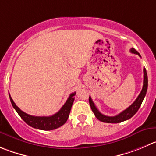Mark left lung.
Returning a JSON list of instances; mask_svg holds the SVG:
<instances>
[{
  "instance_id": "8db88e82",
  "label": "left lung",
  "mask_w": 156,
  "mask_h": 156,
  "mask_svg": "<svg viewBox=\"0 0 156 156\" xmlns=\"http://www.w3.org/2000/svg\"><path fill=\"white\" fill-rule=\"evenodd\" d=\"M130 52L133 53H135V54L139 55V57H141L140 54H139L134 48H132L131 50H130ZM143 87H142V91L139 93L137 99H136V100H135L134 103H133L131 106H129L126 109L123 110L122 112H120L119 114L115 115V116H108V115H103V114H102L101 112L98 110L97 108L96 107L94 103H93L91 97L90 96V97H89V102H90V107H91L92 109V111H93V113L95 114V116H96L99 121L103 122H107V123H119V122L126 121V120L132 118V117L137 112V111L139 110V107L141 106V104H142V101H143L144 97L146 96V92H147L148 76L147 73H146V68H144L143 69Z\"/></svg>"
}]
</instances>
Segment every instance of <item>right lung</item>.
Instances as JSON below:
<instances>
[{"instance_id":"right-lung-1","label":"right lung","mask_w":156,"mask_h":156,"mask_svg":"<svg viewBox=\"0 0 156 156\" xmlns=\"http://www.w3.org/2000/svg\"><path fill=\"white\" fill-rule=\"evenodd\" d=\"M75 95L76 92L71 93L66 103L62 106L61 109L54 115H50V116H34V115H29V114L26 113V112H23L21 109H20V108L15 104L12 98L10 97V95L9 93L11 104H12L14 109L17 111V113L19 114V115L21 117L22 119L27 125L30 126L33 128L38 129L41 130H46V131L59 128L66 122L68 117H69V112H70V109L72 107L73 103L74 101V96Z\"/></svg>"}]
</instances>
